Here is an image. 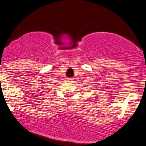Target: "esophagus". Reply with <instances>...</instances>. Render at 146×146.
Instances as JSON below:
<instances>
[{
	"instance_id": "esophagus-1",
	"label": "esophagus",
	"mask_w": 146,
	"mask_h": 146,
	"mask_svg": "<svg viewBox=\"0 0 146 146\" xmlns=\"http://www.w3.org/2000/svg\"><path fill=\"white\" fill-rule=\"evenodd\" d=\"M68 80L69 81H72L73 80H74V78H68Z\"/></svg>"
}]
</instances>
